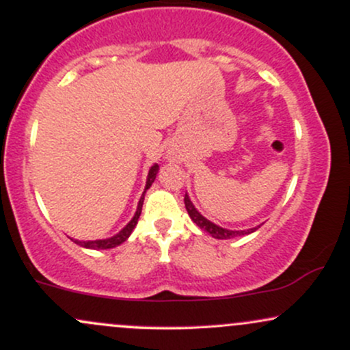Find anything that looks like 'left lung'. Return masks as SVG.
I'll return each instance as SVG.
<instances>
[{
	"label": "left lung",
	"instance_id": "left-lung-1",
	"mask_svg": "<svg viewBox=\"0 0 350 350\" xmlns=\"http://www.w3.org/2000/svg\"><path fill=\"white\" fill-rule=\"evenodd\" d=\"M184 204H186V211H187L189 217H191V219H192V222H194L198 227L202 228L204 232L211 234L212 237H214V239H220V240L234 239V237L245 235V234H252V232L256 230V227L255 228H250V230H227V228H222V227L215 226V224H212L211 220H207L206 217H202L198 211H196V207L192 206L191 199L187 198V194L184 196Z\"/></svg>",
	"mask_w": 350,
	"mask_h": 350
}]
</instances>
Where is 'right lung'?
<instances>
[{
    "mask_svg": "<svg viewBox=\"0 0 350 350\" xmlns=\"http://www.w3.org/2000/svg\"><path fill=\"white\" fill-rule=\"evenodd\" d=\"M158 170L159 166L158 164H154V166H151L150 172H148V180H146V187H144V192L148 191V189L151 187V184L154 183L156 179V174H158ZM144 192L142 196V199H139L138 202V208H136V214L133 219L130 220V224H128L126 227L122 228V230L118 232V234L110 237V239H105V240H88V242H80V240H74L75 243L80 245V247H85V248H92V250H107V248H113V247H118L120 243H123L124 240L128 239V237L131 235V232H133V228L136 224H138V219L139 215H142V208H143V200H144Z\"/></svg>",
    "mask_w": 350,
    "mask_h": 350,
    "instance_id": "add662e5",
    "label": "right lung"
}]
</instances>
